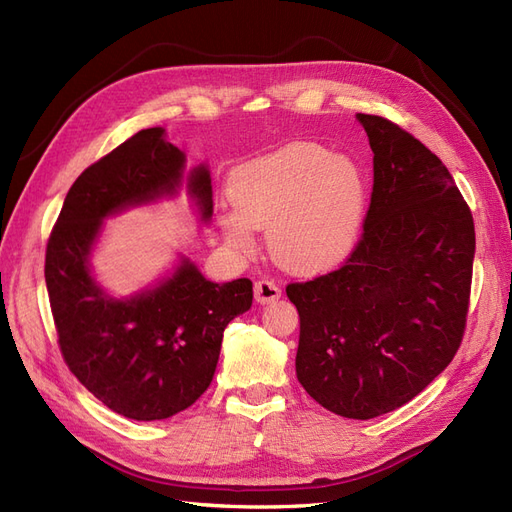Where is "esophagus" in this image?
<instances>
[{
    "mask_svg": "<svg viewBox=\"0 0 512 512\" xmlns=\"http://www.w3.org/2000/svg\"><path fill=\"white\" fill-rule=\"evenodd\" d=\"M282 297V290L277 288L273 282L269 280H260L254 284V299L256 303L265 305V303H273Z\"/></svg>",
    "mask_w": 512,
    "mask_h": 512,
    "instance_id": "esophagus-1",
    "label": "esophagus"
}]
</instances>
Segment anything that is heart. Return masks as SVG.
I'll list each match as a JSON object with an SVG mask.
<instances>
[{
	"instance_id": "heart-1",
	"label": "heart",
	"mask_w": 512,
	"mask_h": 512,
	"mask_svg": "<svg viewBox=\"0 0 512 512\" xmlns=\"http://www.w3.org/2000/svg\"><path fill=\"white\" fill-rule=\"evenodd\" d=\"M230 196L235 207L220 213V230L232 250L252 254L256 230H269L271 258L301 275L342 260L367 209L359 164L314 143H292L241 164L230 175Z\"/></svg>"
}]
</instances>
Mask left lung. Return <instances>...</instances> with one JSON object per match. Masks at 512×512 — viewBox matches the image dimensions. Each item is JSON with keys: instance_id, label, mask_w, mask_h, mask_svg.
<instances>
[{"instance_id": "obj_1", "label": "left lung", "mask_w": 512, "mask_h": 512, "mask_svg": "<svg viewBox=\"0 0 512 512\" xmlns=\"http://www.w3.org/2000/svg\"><path fill=\"white\" fill-rule=\"evenodd\" d=\"M374 151L363 237L342 269L290 284L297 378L322 408L367 421L408 404L461 344L476 250L472 213L412 134L356 113Z\"/></svg>"}]
</instances>
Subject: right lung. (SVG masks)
Listing matches in <instances>:
<instances>
[{"label":"right lung","mask_w":512,"mask_h":512,"mask_svg":"<svg viewBox=\"0 0 512 512\" xmlns=\"http://www.w3.org/2000/svg\"><path fill=\"white\" fill-rule=\"evenodd\" d=\"M185 188L198 222L209 224V164L185 153L156 126L136 132L83 170L46 245L49 290L61 354L106 408L132 421H162L203 395L218 367L224 329L252 307V282L215 284L179 254L156 284L115 297L94 275L91 256L115 215L177 198Z\"/></svg>","instance_id":"right-lung-1"}]
</instances>
